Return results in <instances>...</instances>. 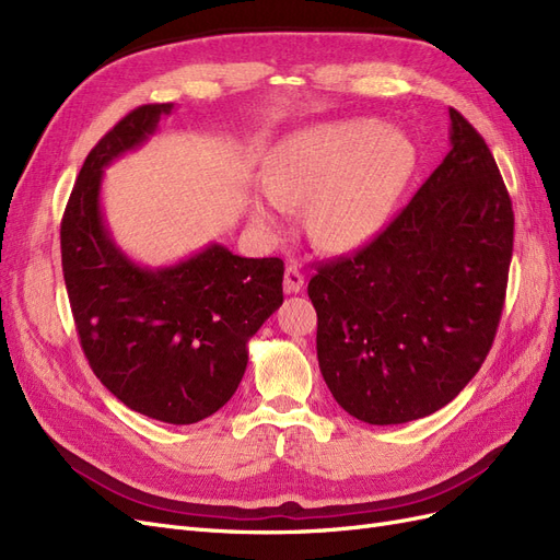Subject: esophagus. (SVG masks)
<instances>
[{"mask_svg":"<svg viewBox=\"0 0 560 560\" xmlns=\"http://www.w3.org/2000/svg\"><path fill=\"white\" fill-rule=\"evenodd\" d=\"M303 273L296 266H287L284 270V292L287 294H299L303 290Z\"/></svg>","mask_w":560,"mask_h":560,"instance_id":"obj_1","label":"esophagus"}]
</instances>
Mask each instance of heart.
I'll return each instance as SVG.
<instances>
[{
	"instance_id": "b5f03b06",
	"label": "heart",
	"mask_w": 560,
	"mask_h": 560,
	"mask_svg": "<svg viewBox=\"0 0 560 560\" xmlns=\"http://www.w3.org/2000/svg\"><path fill=\"white\" fill-rule=\"evenodd\" d=\"M413 171V147L371 118L317 124L284 138L266 156L252 222L278 231L282 208L303 206L308 238L325 252L366 245L385 224Z\"/></svg>"
}]
</instances>
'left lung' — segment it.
I'll list each match as a JSON object with an SVG mask.
<instances>
[{"instance_id":"8db88e82","label":"left lung","mask_w":560,"mask_h":560,"mask_svg":"<svg viewBox=\"0 0 560 560\" xmlns=\"http://www.w3.org/2000/svg\"><path fill=\"white\" fill-rule=\"evenodd\" d=\"M448 116V154L409 206L308 282L322 378L369 425H401L455 399L500 325L512 200L481 135L453 107Z\"/></svg>"}]
</instances>
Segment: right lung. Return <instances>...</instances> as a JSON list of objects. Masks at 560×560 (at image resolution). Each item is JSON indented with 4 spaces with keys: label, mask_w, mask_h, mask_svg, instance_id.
<instances>
[{
    "label": "right lung",
    "mask_w": 560,
    "mask_h": 560,
    "mask_svg": "<svg viewBox=\"0 0 560 560\" xmlns=\"http://www.w3.org/2000/svg\"><path fill=\"white\" fill-rule=\"evenodd\" d=\"M175 109L124 116L83 161L60 226L62 276L89 364L128 409L191 425L233 397L247 343L282 306L284 264L210 243L173 266L132 261L105 222V167L142 147Z\"/></svg>",
    "instance_id": "1"
}]
</instances>
